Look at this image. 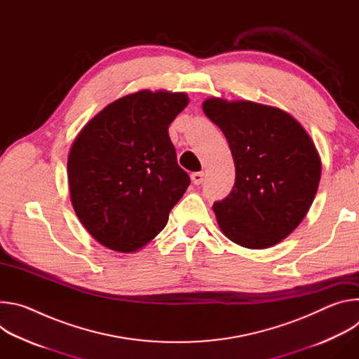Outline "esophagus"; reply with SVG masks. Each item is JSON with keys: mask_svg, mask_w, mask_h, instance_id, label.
<instances>
[{"mask_svg": "<svg viewBox=\"0 0 359 359\" xmlns=\"http://www.w3.org/2000/svg\"><path fill=\"white\" fill-rule=\"evenodd\" d=\"M191 182L194 184H201L203 180H204V173L203 172H196V173H191Z\"/></svg>", "mask_w": 359, "mask_h": 359, "instance_id": "esophagus-1", "label": "esophagus"}]
</instances>
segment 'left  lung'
Instances as JSON below:
<instances>
[{
    "mask_svg": "<svg viewBox=\"0 0 359 359\" xmlns=\"http://www.w3.org/2000/svg\"><path fill=\"white\" fill-rule=\"evenodd\" d=\"M203 111L224 133L236 166L233 190L213 204L222 231L247 248L280 243L317 194L321 161L314 142L277 108L210 97Z\"/></svg>",
    "mask_w": 359,
    "mask_h": 359,
    "instance_id": "8db88e82",
    "label": "left lung"
}]
</instances>
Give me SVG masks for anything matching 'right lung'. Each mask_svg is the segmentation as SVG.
I'll return each mask as SVG.
<instances>
[{
    "instance_id": "obj_1",
    "label": "right lung",
    "mask_w": 359,
    "mask_h": 359,
    "mask_svg": "<svg viewBox=\"0 0 359 359\" xmlns=\"http://www.w3.org/2000/svg\"><path fill=\"white\" fill-rule=\"evenodd\" d=\"M187 104L186 93L140 90L102 109L76 136L68 158L71 201L100 244L130 252L165 229L190 184L168 132Z\"/></svg>"
}]
</instances>
